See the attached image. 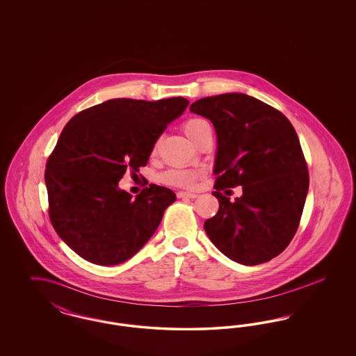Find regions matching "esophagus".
<instances>
[{
    "label": "esophagus",
    "mask_w": 356,
    "mask_h": 356,
    "mask_svg": "<svg viewBox=\"0 0 356 356\" xmlns=\"http://www.w3.org/2000/svg\"><path fill=\"white\" fill-rule=\"evenodd\" d=\"M177 197L179 199H195V197H197V195L193 192H177Z\"/></svg>",
    "instance_id": "1"
}]
</instances>
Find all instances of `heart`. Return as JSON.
I'll use <instances>...</instances> for the list:
<instances>
[{"instance_id": "heart-1", "label": "heart", "mask_w": 356, "mask_h": 356, "mask_svg": "<svg viewBox=\"0 0 356 356\" xmlns=\"http://www.w3.org/2000/svg\"><path fill=\"white\" fill-rule=\"evenodd\" d=\"M207 122L199 118H191L183 124V129L186 135L193 140V137L200 131V128ZM200 176V172L191 170H170L164 172L160 176V181L176 186H191L196 181V179Z\"/></svg>"}]
</instances>
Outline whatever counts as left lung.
<instances>
[{
  "label": "left lung",
  "mask_w": 356,
  "mask_h": 356,
  "mask_svg": "<svg viewBox=\"0 0 356 356\" xmlns=\"http://www.w3.org/2000/svg\"><path fill=\"white\" fill-rule=\"evenodd\" d=\"M189 109L211 120L218 136L213 196L219 211L204 222L207 235L236 263L270 261L295 236L309 184L292 124L271 105L244 93L204 97ZM237 185L243 196L231 204L220 191Z\"/></svg>",
  "instance_id": "obj_1"
}]
</instances>
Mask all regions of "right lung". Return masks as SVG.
Masks as SVG:
<instances>
[{"label": "right lung", "mask_w": 356, "mask_h": 356, "mask_svg": "<svg viewBox=\"0 0 356 356\" xmlns=\"http://www.w3.org/2000/svg\"><path fill=\"white\" fill-rule=\"evenodd\" d=\"M188 104L113 99L69 120L47 161L45 184L51 225L79 256L116 266L152 237L175 192L149 184L132 197L119 181L127 170L147 165L154 143Z\"/></svg>", "instance_id": "right-lung-1"}]
</instances>
